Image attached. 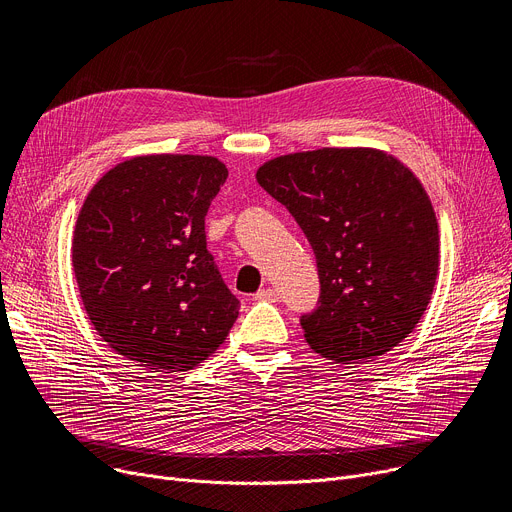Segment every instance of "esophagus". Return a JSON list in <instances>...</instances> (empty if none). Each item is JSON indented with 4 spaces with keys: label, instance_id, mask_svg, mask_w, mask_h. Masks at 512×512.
Masks as SVG:
<instances>
[{
    "label": "esophagus",
    "instance_id": "34e87169",
    "mask_svg": "<svg viewBox=\"0 0 512 512\" xmlns=\"http://www.w3.org/2000/svg\"><path fill=\"white\" fill-rule=\"evenodd\" d=\"M257 301H270V303H276L278 301V292L274 288H261L257 290L255 294Z\"/></svg>",
    "mask_w": 512,
    "mask_h": 512
}]
</instances>
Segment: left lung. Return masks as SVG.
Masks as SVG:
<instances>
[{"mask_svg": "<svg viewBox=\"0 0 512 512\" xmlns=\"http://www.w3.org/2000/svg\"><path fill=\"white\" fill-rule=\"evenodd\" d=\"M255 178L313 247L321 294L301 321L313 351L346 365L405 340L440 267L438 220L413 170L382 149L321 147L265 161Z\"/></svg>", "mask_w": 512, "mask_h": 512, "instance_id": "obj_1", "label": "left lung"}]
</instances>
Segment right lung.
I'll return each instance as SVG.
<instances>
[{"label":"right lung","instance_id":"1","mask_svg":"<svg viewBox=\"0 0 512 512\" xmlns=\"http://www.w3.org/2000/svg\"><path fill=\"white\" fill-rule=\"evenodd\" d=\"M228 178L213 155L149 153L107 170L78 211L72 272L101 340L139 367L188 371L238 317L205 245V215Z\"/></svg>","mask_w":512,"mask_h":512}]
</instances>
